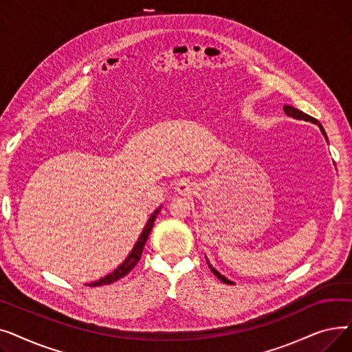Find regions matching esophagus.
Returning <instances> with one entry per match:
<instances>
[{"instance_id": "1", "label": "esophagus", "mask_w": 352, "mask_h": 352, "mask_svg": "<svg viewBox=\"0 0 352 352\" xmlns=\"http://www.w3.org/2000/svg\"><path fill=\"white\" fill-rule=\"evenodd\" d=\"M175 191H177L179 195H186V197H187V195H191V192H192L191 182H188V181H181V182H178Z\"/></svg>"}]
</instances>
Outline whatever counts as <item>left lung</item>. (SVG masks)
Masks as SVG:
<instances>
[{"label":"left lung","mask_w":352,"mask_h":352,"mask_svg":"<svg viewBox=\"0 0 352 352\" xmlns=\"http://www.w3.org/2000/svg\"><path fill=\"white\" fill-rule=\"evenodd\" d=\"M284 113L288 116V117H292V118H297V120H305V121H311V122H314V124H317L318 126H320V129H321V133L324 134V137L327 138V134H325V131H324V128H322V125L316 120V118H312V117H309L308 114H305V113H302V111H300V109H297V108H294V107H291V105H284ZM207 264H208V267H210V270L212 271V274L217 276L218 280H221L223 283H226V284H232L230 280H227L224 275H221L208 261H207Z\"/></svg>","instance_id":"8db88e82"}]
</instances>
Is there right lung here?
Listing matches in <instances>:
<instances>
[{"instance_id":"obj_1","label":"right lung","mask_w":352,"mask_h":352,"mask_svg":"<svg viewBox=\"0 0 352 352\" xmlns=\"http://www.w3.org/2000/svg\"><path fill=\"white\" fill-rule=\"evenodd\" d=\"M160 211H161V208L155 210V211L151 214L150 219L146 221V226H145V228L142 230V232H141V235H140V238H138L137 244L134 245L133 251L129 252V255L125 258V261H124L116 271L108 274L107 276H104V278H101V280H98V281H94V283L88 284V287H100V285H107V284H111V283H116V281H118L120 278H122V276H125L129 271H131V270L138 264L140 258H141V254H142V250H144V245H145L146 239H148V235H150V232H151V230H153L154 221H155V218H157V215H158Z\"/></svg>"}]
</instances>
